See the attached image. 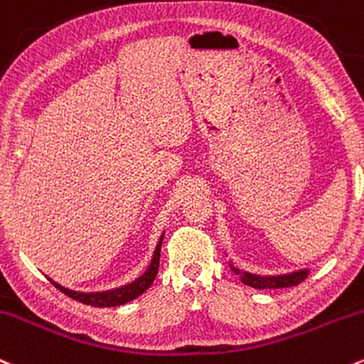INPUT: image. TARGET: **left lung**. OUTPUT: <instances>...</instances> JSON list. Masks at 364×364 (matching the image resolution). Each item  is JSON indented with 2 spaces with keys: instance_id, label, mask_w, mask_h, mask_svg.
Segmentation results:
<instances>
[{
  "instance_id": "obj_1",
  "label": "left lung",
  "mask_w": 364,
  "mask_h": 364,
  "mask_svg": "<svg viewBox=\"0 0 364 364\" xmlns=\"http://www.w3.org/2000/svg\"><path fill=\"white\" fill-rule=\"evenodd\" d=\"M231 271L235 274H238L240 279L245 285L254 287V289H285V287H295L299 285L301 282H304L309 274V269H299L294 271V273L289 274H277V277H261V274H254V273H247V271L238 269L237 266H233L230 262Z\"/></svg>"
}]
</instances>
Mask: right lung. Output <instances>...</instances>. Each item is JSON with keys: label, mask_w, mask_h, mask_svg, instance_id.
<instances>
[{"label": "right lung", "mask_w": 364, "mask_h": 364, "mask_svg": "<svg viewBox=\"0 0 364 364\" xmlns=\"http://www.w3.org/2000/svg\"><path fill=\"white\" fill-rule=\"evenodd\" d=\"M162 240H164V235H162L161 238H159L157 247H155L154 257H151L150 266L146 267L145 273H143L139 278L134 279V282L127 283V285L119 287V289L105 290V292H90V294H85V292H75V290L65 289V287H62V285H58V283H55L53 279H50V282L53 283L55 287H57L60 292L69 295V297L74 299V301L82 302V304L93 306V307H114V306L127 304V302H131V301H133V299L139 297V295H141L143 292H146V290L150 289L151 283H154L155 277H157V273H159V259H161Z\"/></svg>", "instance_id": "right-lung-1"}]
</instances>
